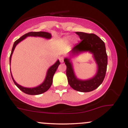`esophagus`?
<instances>
[{
  "instance_id": "obj_1",
  "label": "esophagus",
  "mask_w": 128,
  "mask_h": 128,
  "mask_svg": "<svg viewBox=\"0 0 128 128\" xmlns=\"http://www.w3.org/2000/svg\"><path fill=\"white\" fill-rule=\"evenodd\" d=\"M59 60H60V61L61 62V63H62L64 62V57L62 56H60L59 58Z\"/></svg>"
}]
</instances>
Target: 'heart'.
<instances>
[{
  "label": "heart",
  "mask_w": 128,
  "mask_h": 128,
  "mask_svg": "<svg viewBox=\"0 0 128 128\" xmlns=\"http://www.w3.org/2000/svg\"><path fill=\"white\" fill-rule=\"evenodd\" d=\"M65 40V41H66V42H67V41H68V38H65V40Z\"/></svg>",
  "instance_id": "heart-1"
}]
</instances>
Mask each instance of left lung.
<instances>
[{
    "instance_id": "obj_1",
    "label": "left lung",
    "mask_w": 128,
    "mask_h": 128,
    "mask_svg": "<svg viewBox=\"0 0 128 128\" xmlns=\"http://www.w3.org/2000/svg\"><path fill=\"white\" fill-rule=\"evenodd\" d=\"M81 40L79 43L73 47L70 52V57L82 52L92 53L98 65V71L96 75L87 80H80L76 77L70 62V58H66L64 61L67 66L66 75L68 82L73 89L80 92H90L94 90L102 83L106 74L108 56L104 42L98 36L94 34L76 32Z\"/></svg>"
}]
</instances>
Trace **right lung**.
Segmentation results:
<instances>
[{
    "instance_id": "obj_1",
    "label": "right lung",
    "mask_w": 128,
    "mask_h": 128,
    "mask_svg": "<svg viewBox=\"0 0 128 128\" xmlns=\"http://www.w3.org/2000/svg\"><path fill=\"white\" fill-rule=\"evenodd\" d=\"M40 36V37L45 38L47 39H50L51 38V34L49 32H28V33L26 34L23 35V36H22L20 38H18L17 40H16L15 42H14V45H13L12 51H11V54L10 55V64H11V56H12V53L14 52V49H15L16 46H17V44H18L20 42H22V40H23L24 38H26L27 36ZM60 64V61L58 60V61L56 62L54 65L51 66L50 68L48 69V72H47L46 76V78L44 80V82H42V84H40V86H36V87L34 88H26L24 87V86H22L18 84L14 80V78H12V74H11V77H12V79L14 81V84L20 90L22 91L24 93L28 94L30 95H38L40 94L43 93L48 91V90L50 88V86H52V84L53 82V77H54V74H55L56 70L58 68V66Z\"/></svg>"
}]
</instances>
